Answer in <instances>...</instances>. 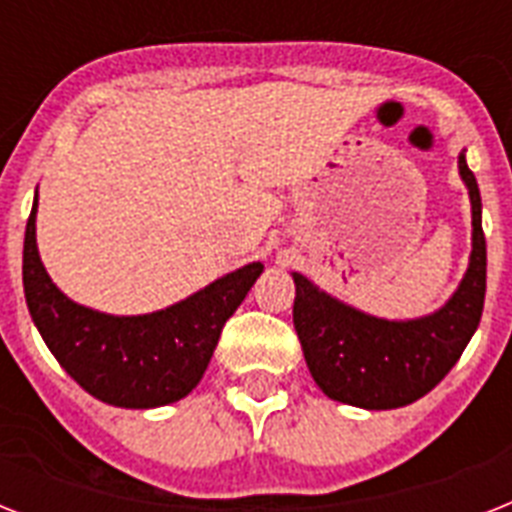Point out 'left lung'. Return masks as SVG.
I'll use <instances>...</instances> for the list:
<instances>
[{
  "instance_id": "obj_1",
  "label": "left lung",
  "mask_w": 512,
  "mask_h": 512,
  "mask_svg": "<svg viewBox=\"0 0 512 512\" xmlns=\"http://www.w3.org/2000/svg\"><path fill=\"white\" fill-rule=\"evenodd\" d=\"M460 175L473 204V255L454 297L433 316L382 321L358 313L295 279V329L313 380L329 398L361 409H396L444 380L476 332L486 295V239L476 175L460 154Z\"/></svg>"
}]
</instances>
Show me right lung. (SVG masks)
<instances>
[{"instance_id":"1","label":"right lung","mask_w":512,"mask_h":512,"mask_svg":"<svg viewBox=\"0 0 512 512\" xmlns=\"http://www.w3.org/2000/svg\"><path fill=\"white\" fill-rule=\"evenodd\" d=\"M260 273L263 263H249L167 311L106 316L71 303L50 281L36 252V201L26 223L23 289L36 329L87 393L127 409L172 404L196 388L225 321Z\"/></svg>"}]
</instances>
